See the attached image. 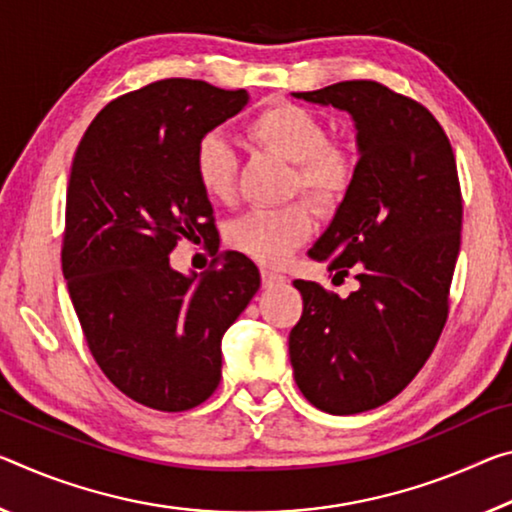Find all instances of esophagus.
I'll use <instances>...</instances> for the list:
<instances>
[{
  "instance_id": "1",
  "label": "esophagus",
  "mask_w": 512,
  "mask_h": 512,
  "mask_svg": "<svg viewBox=\"0 0 512 512\" xmlns=\"http://www.w3.org/2000/svg\"><path fill=\"white\" fill-rule=\"evenodd\" d=\"M287 278L282 273H275V271H269L264 269L262 271V285L264 287H278V285H285Z\"/></svg>"
}]
</instances>
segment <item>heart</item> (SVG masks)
<instances>
[{
  "label": "heart",
  "mask_w": 512,
  "mask_h": 512,
  "mask_svg": "<svg viewBox=\"0 0 512 512\" xmlns=\"http://www.w3.org/2000/svg\"><path fill=\"white\" fill-rule=\"evenodd\" d=\"M246 132L259 148L294 164L291 191L300 189L319 209L337 207L358 173V152L351 143L328 139L319 113L296 102H271L248 120ZM193 175L205 196L230 200L237 182V154L223 134L209 132L193 150ZM312 232L305 202L250 209L227 225V243L259 264H282Z\"/></svg>",
  "instance_id": "heart-1"
}]
</instances>
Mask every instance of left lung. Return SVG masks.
Here are the masks:
<instances>
[{"label":"left lung","instance_id":"1","mask_svg":"<svg viewBox=\"0 0 512 512\" xmlns=\"http://www.w3.org/2000/svg\"><path fill=\"white\" fill-rule=\"evenodd\" d=\"M294 97L351 113L358 129L355 182L310 257L360 287L342 298L296 280L303 316L289 332L305 399L355 415L403 392L442 335L460 253L456 157L431 111L378 81Z\"/></svg>","mask_w":512,"mask_h":512}]
</instances>
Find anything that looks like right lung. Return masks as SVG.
Segmentation results:
<instances>
[{
	"label": "right lung",
	"mask_w": 512,
	"mask_h": 512,
	"mask_svg": "<svg viewBox=\"0 0 512 512\" xmlns=\"http://www.w3.org/2000/svg\"><path fill=\"white\" fill-rule=\"evenodd\" d=\"M246 104L243 88L154 81L97 113L72 159L63 278L104 376L154 410H191L214 394L221 339L259 289L241 253L200 275L168 259L182 237L214 232L193 150Z\"/></svg>",
	"instance_id": "obj_1"
}]
</instances>
